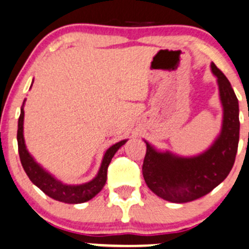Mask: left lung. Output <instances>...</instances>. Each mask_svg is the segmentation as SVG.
<instances>
[{"label": "left lung", "instance_id": "obj_1", "mask_svg": "<svg viewBox=\"0 0 249 249\" xmlns=\"http://www.w3.org/2000/svg\"><path fill=\"white\" fill-rule=\"evenodd\" d=\"M216 76L223 117L220 135L206 151L184 157L158 151L147 143L143 177L152 193L163 200L185 203L207 195L231 173L235 162L240 135L239 102L226 75L210 64Z\"/></svg>", "mask_w": 249, "mask_h": 249}]
</instances>
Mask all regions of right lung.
<instances>
[{
	"label": "right lung",
	"mask_w": 249,
	"mask_h": 249,
	"mask_svg": "<svg viewBox=\"0 0 249 249\" xmlns=\"http://www.w3.org/2000/svg\"><path fill=\"white\" fill-rule=\"evenodd\" d=\"M34 81V80H33ZM33 85V84H32ZM32 87V86H31ZM24 102L21 106L20 118H18V155H20L21 164H22L27 176L33 182V184L36 185L46 195L54 200L64 202V203L76 204L84 203V202L89 201L93 198L105 185L106 179H107V168L110 165L112 157L127 142V139L120 141L118 143L108 147L104 154L102 164H100L99 171L95 175L93 179L89 182L83 183V184H65L58 178L46 171L36 160L33 158L27 150L26 143H24L23 137V119H24Z\"/></svg>",
	"instance_id": "obj_1"
}]
</instances>
